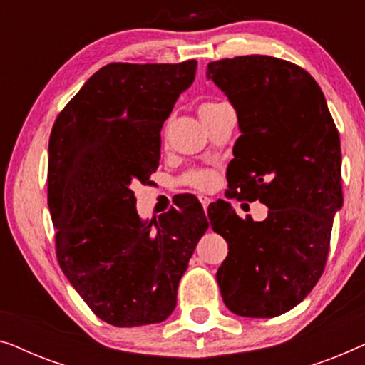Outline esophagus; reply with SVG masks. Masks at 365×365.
Wrapping results in <instances>:
<instances>
[{"mask_svg":"<svg viewBox=\"0 0 365 365\" xmlns=\"http://www.w3.org/2000/svg\"><path fill=\"white\" fill-rule=\"evenodd\" d=\"M199 201H201V204H202V207H204V211H207L209 204H211V199H209V197H206V196H201V197H199Z\"/></svg>","mask_w":365,"mask_h":365,"instance_id":"34e87169","label":"esophagus"}]
</instances>
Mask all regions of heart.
I'll list each match as a JSON object with an SVG mask.
<instances>
[{
  "mask_svg": "<svg viewBox=\"0 0 365 365\" xmlns=\"http://www.w3.org/2000/svg\"><path fill=\"white\" fill-rule=\"evenodd\" d=\"M217 106V103H204L201 108H199V111H204V109H209V108H214ZM211 174L206 173V171H196V173H191L189 176L186 178V181L189 184H192V186H197V187H207L209 184H211Z\"/></svg>",
  "mask_w": 365,
  "mask_h": 365,
  "instance_id": "b5f03b06",
  "label": "heart"
}]
</instances>
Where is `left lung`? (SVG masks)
Masks as SVG:
<instances>
[{
  "instance_id": "obj_1",
  "label": "left lung",
  "mask_w": 365,
  "mask_h": 365,
  "mask_svg": "<svg viewBox=\"0 0 365 365\" xmlns=\"http://www.w3.org/2000/svg\"><path fill=\"white\" fill-rule=\"evenodd\" d=\"M206 78L236 109L241 136L227 166V197L261 201L267 217L241 219L226 201L209 209L229 252L216 279L227 309L276 317L322 276L334 216L342 207L341 139L311 74L282 59L237 56Z\"/></svg>"
}]
</instances>
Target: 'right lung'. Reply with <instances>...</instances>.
<instances>
[{
    "mask_svg": "<svg viewBox=\"0 0 365 365\" xmlns=\"http://www.w3.org/2000/svg\"><path fill=\"white\" fill-rule=\"evenodd\" d=\"M197 61L113 63L66 104L49 138L48 207L69 284L104 322L158 324L171 316L178 286L209 222L201 202L143 222L133 186L159 166L161 129Z\"/></svg>",
    "mask_w": 365,
    "mask_h": 365,
    "instance_id": "add662e5",
    "label": "right lung"
}]
</instances>
